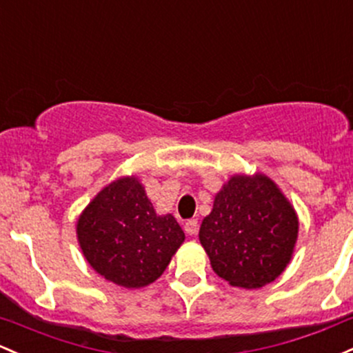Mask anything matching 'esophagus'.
Returning <instances> with one entry per match:
<instances>
[{
    "label": "esophagus",
    "instance_id": "esophagus-1",
    "mask_svg": "<svg viewBox=\"0 0 353 353\" xmlns=\"http://www.w3.org/2000/svg\"><path fill=\"white\" fill-rule=\"evenodd\" d=\"M197 230H199V223H197V219H189L188 223L184 224V231L189 236H194L197 233Z\"/></svg>",
    "mask_w": 353,
    "mask_h": 353
}]
</instances>
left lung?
Listing matches in <instances>:
<instances>
[{"label": "left lung", "mask_w": 353, "mask_h": 353, "mask_svg": "<svg viewBox=\"0 0 353 353\" xmlns=\"http://www.w3.org/2000/svg\"><path fill=\"white\" fill-rule=\"evenodd\" d=\"M298 214L266 174H233L214 196L199 228L212 270L231 286L253 290L271 283L295 253Z\"/></svg>", "instance_id": "obj_1"}]
</instances>
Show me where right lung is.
Masks as SVG:
<instances>
[{"label": "right lung", "mask_w": 353, "mask_h": 353, "mask_svg": "<svg viewBox=\"0 0 353 353\" xmlns=\"http://www.w3.org/2000/svg\"><path fill=\"white\" fill-rule=\"evenodd\" d=\"M77 239L100 276L123 288H144L164 273L185 234L172 214H157L137 176H122L80 212Z\"/></svg>", "instance_id": "add662e5"}]
</instances>
